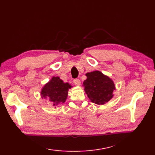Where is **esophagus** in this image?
I'll return each instance as SVG.
<instances>
[{
  "mask_svg": "<svg viewBox=\"0 0 155 155\" xmlns=\"http://www.w3.org/2000/svg\"><path fill=\"white\" fill-rule=\"evenodd\" d=\"M73 82L74 83V84L77 85V86H80L81 84V81L79 80V79H78V78L74 79V80L73 81Z\"/></svg>",
  "mask_w": 155,
  "mask_h": 155,
  "instance_id": "1",
  "label": "esophagus"
}]
</instances>
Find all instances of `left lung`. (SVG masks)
Here are the masks:
<instances>
[{
  "mask_svg": "<svg viewBox=\"0 0 155 155\" xmlns=\"http://www.w3.org/2000/svg\"><path fill=\"white\" fill-rule=\"evenodd\" d=\"M84 91L90 100L97 105H104L114 97L116 90L113 81L100 71L86 73Z\"/></svg>",
  "mask_w": 155,
  "mask_h": 155,
  "instance_id": "8db88e82",
  "label": "left lung"
}]
</instances>
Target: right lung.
Instances as JSON below:
<instances>
[{
    "instance_id": "right-lung-1",
    "label": "right lung",
    "mask_w": 155,
    "mask_h": 155,
    "mask_svg": "<svg viewBox=\"0 0 155 155\" xmlns=\"http://www.w3.org/2000/svg\"><path fill=\"white\" fill-rule=\"evenodd\" d=\"M72 87L68 82H63L59 77H52L42 88L41 96L42 99H48L51 105L56 108L57 105L65 102L68 91Z\"/></svg>"
}]
</instances>
